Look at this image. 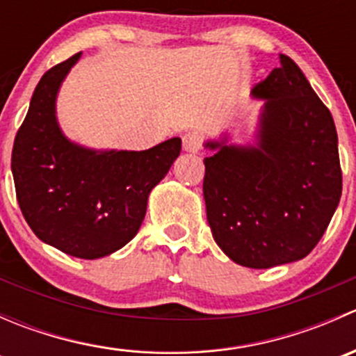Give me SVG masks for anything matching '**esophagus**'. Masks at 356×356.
<instances>
[{
	"instance_id": "esophagus-1",
	"label": "esophagus",
	"mask_w": 356,
	"mask_h": 356,
	"mask_svg": "<svg viewBox=\"0 0 356 356\" xmlns=\"http://www.w3.org/2000/svg\"><path fill=\"white\" fill-rule=\"evenodd\" d=\"M201 145H203V138L196 131H189L182 136V148H184V152L198 153Z\"/></svg>"
}]
</instances>
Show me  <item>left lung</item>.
Wrapping results in <instances>:
<instances>
[{"label": "left lung", "instance_id": "1", "mask_svg": "<svg viewBox=\"0 0 356 356\" xmlns=\"http://www.w3.org/2000/svg\"><path fill=\"white\" fill-rule=\"evenodd\" d=\"M251 95L265 99L257 146L207 143L217 153L203 160V196L220 250L243 267L270 268L317 246L343 174L331 111L289 56Z\"/></svg>", "mask_w": 356, "mask_h": 356}]
</instances>
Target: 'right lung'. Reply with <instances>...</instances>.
Masks as SVG:
<instances>
[{"label":"right lung","instance_id":"add662e5","mask_svg":"<svg viewBox=\"0 0 356 356\" xmlns=\"http://www.w3.org/2000/svg\"><path fill=\"white\" fill-rule=\"evenodd\" d=\"M81 53L49 68L15 136L12 172L17 201L32 232L86 260L127 245L143 224L152 189L181 153L172 138L145 152H95L60 131L55 99Z\"/></svg>","mask_w":356,"mask_h":356}]
</instances>
